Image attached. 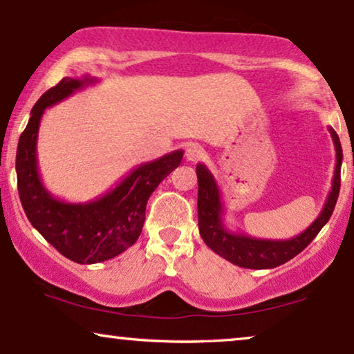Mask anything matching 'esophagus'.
Segmentation results:
<instances>
[{"mask_svg":"<svg viewBox=\"0 0 354 354\" xmlns=\"http://www.w3.org/2000/svg\"><path fill=\"white\" fill-rule=\"evenodd\" d=\"M204 149L201 147V145L197 144H192L189 147L186 149V160L187 162H199L201 158H204Z\"/></svg>","mask_w":354,"mask_h":354,"instance_id":"1","label":"esophagus"}]
</instances>
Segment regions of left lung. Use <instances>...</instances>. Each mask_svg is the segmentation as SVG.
<instances>
[{"label":"left lung","mask_w":354,"mask_h":354,"mask_svg":"<svg viewBox=\"0 0 354 354\" xmlns=\"http://www.w3.org/2000/svg\"><path fill=\"white\" fill-rule=\"evenodd\" d=\"M335 145L337 163L333 173L332 189L328 192L327 201L322 207L317 218L310 223L303 233L290 239H259L248 236L244 233L230 232L223 223V202H221L220 187L216 185L214 174L204 163L196 167L197 181H199V194H197V215H199V232L204 243L212 251L228 262L244 268H273L288 262L290 259L303 251L324 225L330 220L332 212L335 209L338 192H340V169H342V144L335 131L328 128Z\"/></svg>","instance_id":"left-lung-1"}]
</instances>
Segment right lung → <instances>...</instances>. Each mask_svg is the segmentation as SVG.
I'll list each match as a JSON object with an SVG mask.
<instances>
[{
	"label": "right lung",
	"instance_id": "add662e5",
	"mask_svg": "<svg viewBox=\"0 0 354 354\" xmlns=\"http://www.w3.org/2000/svg\"><path fill=\"white\" fill-rule=\"evenodd\" d=\"M95 82L97 79L91 75L64 77L46 91L32 108L16 153L17 189L27 218L56 251L77 263L108 261L138 241L149 197L174 168L180 167L185 153L174 150L139 165L113 189L93 201L73 204L51 196L41 183L37 162L41 116L48 106Z\"/></svg>",
	"mask_w": 354,
	"mask_h": 354
}]
</instances>
